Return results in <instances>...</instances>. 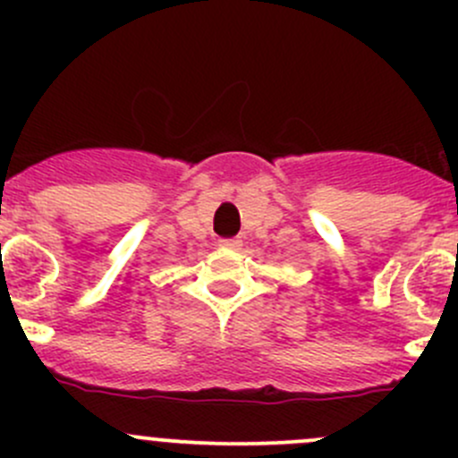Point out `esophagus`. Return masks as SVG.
Segmentation results:
<instances>
[{
	"label": "esophagus",
	"mask_w": 458,
	"mask_h": 458,
	"mask_svg": "<svg viewBox=\"0 0 458 458\" xmlns=\"http://www.w3.org/2000/svg\"><path fill=\"white\" fill-rule=\"evenodd\" d=\"M219 246L221 248H228V250H239L242 242H239V239H221Z\"/></svg>",
	"instance_id": "34e87169"
}]
</instances>
